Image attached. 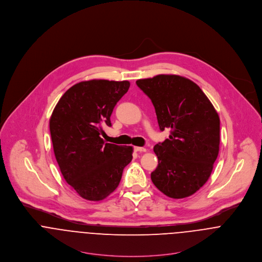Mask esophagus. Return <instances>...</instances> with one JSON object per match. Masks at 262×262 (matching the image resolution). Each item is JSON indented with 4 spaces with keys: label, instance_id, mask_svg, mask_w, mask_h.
Listing matches in <instances>:
<instances>
[{
    "label": "esophagus",
    "instance_id": "34e87169",
    "mask_svg": "<svg viewBox=\"0 0 262 262\" xmlns=\"http://www.w3.org/2000/svg\"><path fill=\"white\" fill-rule=\"evenodd\" d=\"M134 150H135L136 152H146V151H147L146 148H144V147H138V146L134 147Z\"/></svg>",
    "mask_w": 262,
    "mask_h": 262
}]
</instances>
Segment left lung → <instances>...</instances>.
<instances>
[{
    "label": "left lung",
    "instance_id": "1",
    "mask_svg": "<svg viewBox=\"0 0 262 262\" xmlns=\"http://www.w3.org/2000/svg\"><path fill=\"white\" fill-rule=\"evenodd\" d=\"M148 96L160 131L169 138L154 146L158 165L151 181L165 195L184 199L209 180L219 154L220 118L201 88L184 76L158 75L138 79Z\"/></svg>",
    "mask_w": 262,
    "mask_h": 262
}]
</instances>
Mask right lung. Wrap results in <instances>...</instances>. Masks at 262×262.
Segmentation results:
<instances>
[{
	"label": "right lung",
	"mask_w": 262,
	"mask_h": 262,
	"mask_svg": "<svg viewBox=\"0 0 262 262\" xmlns=\"http://www.w3.org/2000/svg\"><path fill=\"white\" fill-rule=\"evenodd\" d=\"M128 80L92 79L69 89L49 120L53 151L66 182L89 201H102L117 188L132 146L105 143L103 128L112 126L116 104L128 92Z\"/></svg>",
	"instance_id": "right-lung-1"
}]
</instances>
